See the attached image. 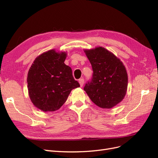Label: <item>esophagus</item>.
<instances>
[{
    "label": "esophagus",
    "instance_id": "obj_1",
    "mask_svg": "<svg viewBox=\"0 0 158 158\" xmlns=\"http://www.w3.org/2000/svg\"><path fill=\"white\" fill-rule=\"evenodd\" d=\"M78 82H79V84H80V86H81V87L83 86L84 83V80L83 78H81V79H80V80H78Z\"/></svg>",
    "mask_w": 158,
    "mask_h": 158
}]
</instances>
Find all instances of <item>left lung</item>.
<instances>
[{
    "label": "left lung",
    "instance_id": "left-lung-1",
    "mask_svg": "<svg viewBox=\"0 0 158 158\" xmlns=\"http://www.w3.org/2000/svg\"><path fill=\"white\" fill-rule=\"evenodd\" d=\"M92 66V80L84 91L90 99L103 109H111L122 102L127 94L128 75L123 62L102 47L84 50Z\"/></svg>",
    "mask_w": 158,
    "mask_h": 158
}]
</instances>
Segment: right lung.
<instances>
[{
  "instance_id": "right-lung-1",
  "label": "right lung",
  "mask_w": 158,
  "mask_h": 158,
  "mask_svg": "<svg viewBox=\"0 0 158 158\" xmlns=\"http://www.w3.org/2000/svg\"><path fill=\"white\" fill-rule=\"evenodd\" d=\"M66 52L51 49L37 56L27 73L28 94L34 106L44 112L59 109L71 91L80 87L70 66Z\"/></svg>"
}]
</instances>
